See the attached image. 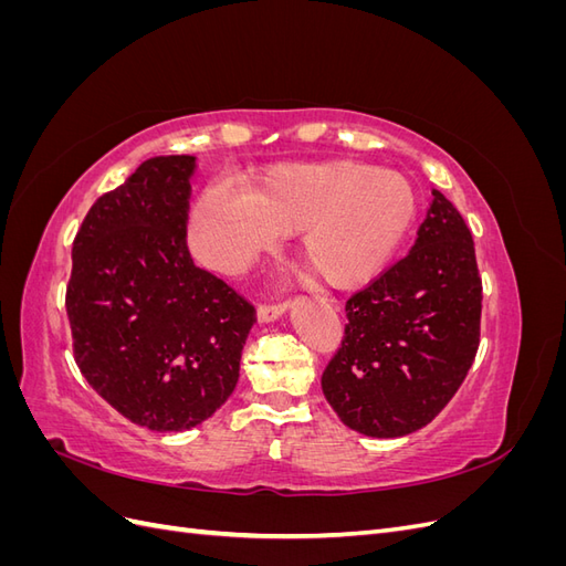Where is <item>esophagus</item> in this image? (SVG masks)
I'll use <instances>...</instances> for the list:
<instances>
[{
    "label": "esophagus",
    "mask_w": 566,
    "mask_h": 566,
    "mask_svg": "<svg viewBox=\"0 0 566 566\" xmlns=\"http://www.w3.org/2000/svg\"><path fill=\"white\" fill-rule=\"evenodd\" d=\"M285 310H287V304H285V302H276V304H260V306H256V321H260V323H271V321L281 318V316L285 314Z\"/></svg>",
    "instance_id": "34e87169"
}]
</instances>
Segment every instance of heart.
Segmentation results:
<instances>
[{"label":"heart","instance_id":"1","mask_svg":"<svg viewBox=\"0 0 566 566\" xmlns=\"http://www.w3.org/2000/svg\"><path fill=\"white\" fill-rule=\"evenodd\" d=\"M418 212L416 188L361 163L283 165L252 196L210 184L188 217L200 262L235 273L302 231V256L318 276L349 287L375 276L403 243Z\"/></svg>","mask_w":566,"mask_h":566}]
</instances>
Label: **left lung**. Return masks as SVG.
Instances as JSON below:
<instances>
[{
	"mask_svg": "<svg viewBox=\"0 0 566 566\" xmlns=\"http://www.w3.org/2000/svg\"><path fill=\"white\" fill-rule=\"evenodd\" d=\"M410 252L347 304L342 347L321 387L349 430L394 439L432 422L474 361L482 318L472 233L447 196Z\"/></svg>",
	"mask_w": 566,
	"mask_h": 566,
	"instance_id": "8db88e82",
	"label": "left lung"
}]
</instances>
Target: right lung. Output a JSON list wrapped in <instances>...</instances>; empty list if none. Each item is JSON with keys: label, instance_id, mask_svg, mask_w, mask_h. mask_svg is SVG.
Returning a JSON list of instances; mask_svg holds the SVG:
<instances>
[{"label": "right lung", "instance_id": "right-lung-1", "mask_svg": "<svg viewBox=\"0 0 566 566\" xmlns=\"http://www.w3.org/2000/svg\"><path fill=\"white\" fill-rule=\"evenodd\" d=\"M193 156L142 163L84 217L65 290L80 373L153 432L208 420L238 382L254 306L186 245Z\"/></svg>", "mask_w": 566, "mask_h": 566}]
</instances>
